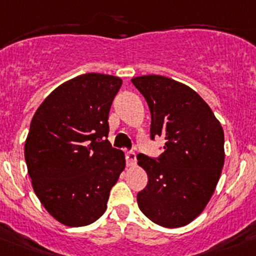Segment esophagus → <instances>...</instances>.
<instances>
[{"label": "esophagus", "mask_w": 256, "mask_h": 256, "mask_svg": "<svg viewBox=\"0 0 256 256\" xmlns=\"http://www.w3.org/2000/svg\"><path fill=\"white\" fill-rule=\"evenodd\" d=\"M126 160L128 166H134L137 163V157H136V153L133 150H126Z\"/></svg>", "instance_id": "34e87169"}]
</instances>
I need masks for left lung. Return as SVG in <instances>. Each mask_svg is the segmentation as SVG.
Here are the masks:
<instances>
[{
	"label": "left lung",
	"mask_w": 256,
	"mask_h": 256,
	"mask_svg": "<svg viewBox=\"0 0 256 256\" xmlns=\"http://www.w3.org/2000/svg\"><path fill=\"white\" fill-rule=\"evenodd\" d=\"M150 112V140L164 137L163 153H140L148 184L138 192L140 211L154 224L180 228L202 212L224 167V130L198 94L174 79L144 75L132 79Z\"/></svg>",
	"instance_id": "obj_1"
}]
</instances>
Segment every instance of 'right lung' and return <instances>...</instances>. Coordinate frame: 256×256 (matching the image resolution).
I'll list each match as a JSON object with an SVG mask.
<instances>
[{
  "label": "right lung",
  "instance_id": "1",
  "mask_svg": "<svg viewBox=\"0 0 256 256\" xmlns=\"http://www.w3.org/2000/svg\"><path fill=\"white\" fill-rule=\"evenodd\" d=\"M120 86V78L112 75H79L54 90L31 120L25 160L34 191L64 225L98 220L126 167L124 153L106 140Z\"/></svg>",
  "mask_w": 256,
  "mask_h": 256
}]
</instances>
